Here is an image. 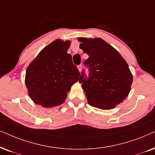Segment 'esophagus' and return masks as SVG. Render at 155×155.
<instances>
[{
	"label": "esophagus",
	"instance_id": "esophagus-1",
	"mask_svg": "<svg viewBox=\"0 0 155 155\" xmlns=\"http://www.w3.org/2000/svg\"><path fill=\"white\" fill-rule=\"evenodd\" d=\"M77 68H78V69H79V71H81V69H82V65H81V64L79 65V66H78V67H77Z\"/></svg>",
	"mask_w": 155,
	"mask_h": 155
}]
</instances>
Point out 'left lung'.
<instances>
[{"label":"left lung","mask_w":155,"mask_h":155,"mask_svg":"<svg viewBox=\"0 0 155 155\" xmlns=\"http://www.w3.org/2000/svg\"><path fill=\"white\" fill-rule=\"evenodd\" d=\"M80 49L88 55L84 65L88 77L82 71L79 83L90 106L109 110L128 96L133 75L124 59L116 49L101 38H79Z\"/></svg>","instance_id":"1"}]
</instances>
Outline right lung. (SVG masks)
<instances>
[{"label":"right lung","instance_id":"1","mask_svg":"<svg viewBox=\"0 0 155 155\" xmlns=\"http://www.w3.org/2000/svg\"><path fill=\"white\" fill-rule=\"evenodd\" d=\"M71 42L56 40L45 47L28 66L25 85L30 98L45 108L65 101L80 73L67 53Z\"/></svg>","mask_w":155,"mask_h":155}]
</instances>
